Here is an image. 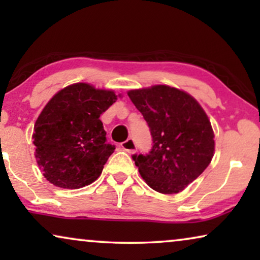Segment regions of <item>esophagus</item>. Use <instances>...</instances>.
<instances>
[{
	"label": "esophagus",
	"instance_id": "1",
	"mask_svg": "<svg viewBox=\"0 0 260 260\" xmlns=\"http://www.w3.org/2000/svg\"><path fill=\"white\" fill-rule=\"evenodd\" d=\"M122 148L126 152H129V154H134V152L136 151L137 145H136V143H135V141L133 140V138H127L125 142H123L122 143Z\"/></svg>",
	"mask_w": 260,
	"mask_h": 260
}]
</instances>
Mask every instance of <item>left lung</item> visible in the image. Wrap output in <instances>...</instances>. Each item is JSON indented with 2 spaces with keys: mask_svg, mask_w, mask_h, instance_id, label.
I'll return each instance as SVG.
<instances>
[{
  "mask_svg": "<svg viewBox=\"0 0 260 260\" xmlns=\"http://www.w3.org/2000/svg\"><path fill=\"white\" fill-rule=\"evenodd\" d=\"M152 137L149 154L133 155L148 186L162 194L183 190L207 168L214 155V133L200 104L167 85L127 92Z\"/></svg>",
  "mask_w": 260,
  "mask_h": 260,
  "instance_id": "obj_1",
  "label": "left lung"
}]
</instances>
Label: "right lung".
<instances>
[{"label": "right lung", "instance_id": "1", "mask_svg": "<svg viewBox=\"0 0 260 260\" xmlns=\"http://www.w3.org/2000/svg\"><path fill=\"white\" fill-rule=\"evenodd\" d=\"M117 101L113 91L77 83L47 103L34 125L33 144L46 180L60 188L78 189L101 176L115 150L106 143L99 117Z\"/></svg>", "mask_w": 260, "mask_h": 260}]
</instances>
